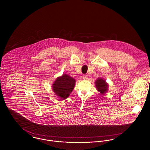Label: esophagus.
<instances>
[{"label": "esophagus", "mask_w": 150, "mask_h": 150, "mask_svg": "<svg viewBox=\"0 0 150 150\" xmlns=\"http://www.w3.org/2000/svg\"><path fill=\"white\" fill-rule=\"evenodd\" d=\"M83 78L84 80H86L88 79V76L86 75H84L83 76Z\"/></svg>", "instance_id": "1"}]
</instances>
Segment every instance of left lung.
I'll return each mask as SVG.
<instances>
[{"instance_id": "1", "label": "left lung", "mask_w": 150, "mask_h": 150, "mask_svg": "<svg viewBox=\"0 0 150 150\" xmlns=\"http://www.w3.org/2000/svg\"><path fill=\"white\" fill-rule=\"evenodd\" d=\"M96 86L97 90L100 92L101 94H104L107 92L108 85L106 81L102 79H98L96 80Z\"/></svg>"}]
</instances>
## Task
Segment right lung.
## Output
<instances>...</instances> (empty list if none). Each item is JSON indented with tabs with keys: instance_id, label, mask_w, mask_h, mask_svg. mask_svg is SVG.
I'll return each instance as SVG.
<instances>
[{
	"instance_id": "1",
	"label": "right lung",
	"mask_w": 150,
	"mask_h": 150,
	"mask_svg": "<svg viewBox=\"0 0 150 150\" xmlns=\"http://www.w3.org/2000/svg\"><path fill=\"white\" fill-rule=\"evenodd\" d=\"M75 80L66 74L56 80L53 84V90L61 100H65L69 97L74 88Z\"/></svg>"
}]
</instances>
